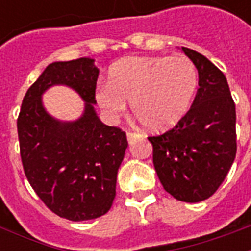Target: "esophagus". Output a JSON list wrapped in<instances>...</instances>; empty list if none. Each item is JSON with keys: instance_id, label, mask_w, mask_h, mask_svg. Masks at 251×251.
<instances>
[{"instance_id": "34e87169", "label": "esophagus", "mask_w": 251, "mask_h": 251, "mask_svg": "<svg viewBox=\"0 0 251 251\" xmlns=\"http://www.w3.org/2000/svg\"><path fill=\"white\" fill-rule=\"evenodd\" d=\"M126 137H127V141L131 142L133 140H134V138H137V137H138V134H137V133H131V131H127V133H126Z\"/></svg>"}]
</instances>
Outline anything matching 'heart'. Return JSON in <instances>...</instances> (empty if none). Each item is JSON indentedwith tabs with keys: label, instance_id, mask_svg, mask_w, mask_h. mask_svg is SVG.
Wrapping results in <instances>:
<instances>
[{
	"label": "heart",
	"instance_id": "heart-1",
	"mask_svg": "<svg viewBox=\"0 0 251 251\" xmlns=\"http://www.w3.org/2000/svg\"><path fill=\"white\" fill-rule=\"evenodd\" d=\"M198 87L195 66L183 56H136L117 62L95 100L111 121L131 111L151 130H167L188 111Z\"/></svg>",
	"mask_w": 251,
	"mask_h": 251
}]
</instances>
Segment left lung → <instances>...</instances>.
<instances>
[{
  "label": "left lung",
  "instance_id": "1",
  "mask_svg": "<svg viewBox=\"0 0 251 251\" xmlns=\"http://www.w3.org/2000/svg\"><path fill=\"white\" fill-rule=\"evenodd\" d=\"M181 51L199 74L194 103L174 129L148 140L164 189L175 199L198 203L214 195L234 163L237 115L223 72L199 52Z\"/></svg>",
  "mask_w": 251,
  "mask_h": 251
}]
</instances>
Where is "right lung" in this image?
Masks as SVG:
<instances>
[{"mask_svg":"<svg viewBox=\"0 0 251 251\" xmlns=\"http://www.w3.org/2000/svg\"><path fill=\"white\" fill-rule=\"evenodd\" d=\"M99 70L94 59L51 63L25 94L17 120L26 179L56 215L80 222L104 215L115 198L117 174L127 148L125 131L104 125L94 109ZM67 85L85 102L75 121L52 117L42 94Z\"/></svg>","mask_w":251,"mask_h":251,"instance_id":"obj_1","label":"right lung"}]
</instances>
